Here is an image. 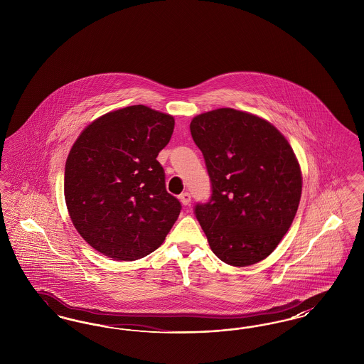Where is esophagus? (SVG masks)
<instances>
[{
	"label": "esophagus",
	"instance_id": "1",
	"mask_svg": "<svg viewBox=\"0 0 364 364\" xmlns=\"http://www.w3.org/2000/svg\"><path fill=\"white\" fill-rule=\"evenodd\" d=\"M180 202L184 205V206H188L191 203V195L188 192H183L180 196H178Z\"/></svg>",
	"mask_w": 364,
	"mask_h": 364
}]
</instances>
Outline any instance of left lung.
Returning <instances> with one entry per match:
<instances>
[{
	"instance_id": "1",
	"label": "left lung",
	"mask_w": 364,
	"mask_h": 364,
	"mask_svg": "<svg viewBox=\"0 0 364 364\" xmlns=\"http://www.w3.org/2000/svg\"><path fill=\"white\" fill-rule=\"evenodd\" d=\"M190 129L211 183L208 202L193 208L211 251L232 266L258 263L299 208L301 172L291 144L270 122L230 107L193 117Z\"/></svg>"
}]
</instances>
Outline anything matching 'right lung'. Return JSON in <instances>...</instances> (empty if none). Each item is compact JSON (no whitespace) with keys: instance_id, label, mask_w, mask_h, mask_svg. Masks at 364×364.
<instances>
[{"instance_id":"1","label":"right lung","mask_w":364,"mask_h":364,"mask_svg":"<svg viewBox=\"0 0 364 364\" xmlns=\"http://www.w3.org/2000/svg\"><path fill=\"white\" fill-rule=\"evenodd\" d=\"M174 119L143 105L106 113L76 139L65 164L70 220L92 248L114 260L151 254L172 229L181 203L156 161Z\"/></svg>"}]
</instances>
